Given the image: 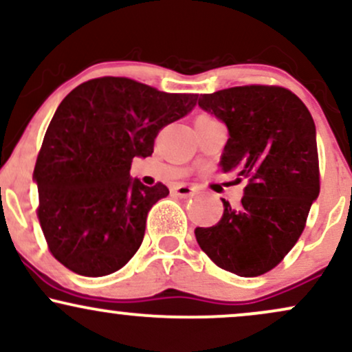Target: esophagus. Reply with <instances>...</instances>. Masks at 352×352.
<instances>
[{"instance_id": "esophagus-1", "label": "esophagus", "mask_w": 352, "mask_h": 352, "mask_svg": "<svg viewBox=\"0 0 352 352\" xmlns=\"http://www.w3.org/2000/svg\"><path fill=\"white\" fill-rule=\"evenodd\" d=\"M172 192L179 197H190L197 192L195 187H190V185H177L172 188Z\"/></svg>"}]
</instances>
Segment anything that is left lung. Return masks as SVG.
<instances>
[{
	"label": "left lung",
	"instance_id": "1",
	"mask_svg": "<svg viewBox=\"0 0 352 352\" xmlns=\"http://www.w3.org/2000/svg\"><path fill=\"white\" fill-rule=\"evenodd\" d=\"M199 106L227 124L221 170L246 187L238 207L221 199L223 217L197 241L221 270L260 276L296 245L319 195L314 120L289 89L265 84L200 94Z\"/></svg>",
	"mask_w": 352,
	"mask_h": 352
}]
</instances>
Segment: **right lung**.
<instances>
[{"mask_svg":"<svg viewBox=\"0 0 352 352\" xmlns=\"http://www.w3.org/2000/svg\"><path fill=\"white\" fill-rule=\"evenodd\" d=\"M197 98L106 76L79 84L63 99L33 173L39 225L60 265L98 278L134 256L148 210L168 188L132 180V159L152 155L159 132L187 116Z\"/></svg>","mask_w":352,"mask_h":352,"instance_id":"obj_1","label":"right lung"}]
</instances>
